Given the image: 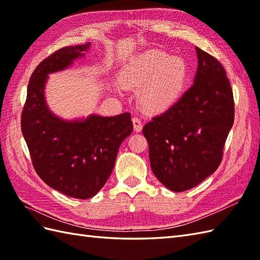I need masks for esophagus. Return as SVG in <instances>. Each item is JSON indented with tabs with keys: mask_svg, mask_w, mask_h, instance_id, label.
Instances as JSON below:
<instances>
[{
	"mask_svg": "<svg viewBox=\"0 0 260 260\" xmlns=\"http://www.w3.org/2000/svg\"><path fill=\"white\" fill-rule=\"evenodd\" d=\"M133 125H134V131L135 132H141L142 131L143 124H142V120L139 117L133 118Z\"/></svg>",
	"mask_w": 260,
	"mask_h": 260,
	"instance_id": "1",
	"label": "esophagus"
}]
</instances>
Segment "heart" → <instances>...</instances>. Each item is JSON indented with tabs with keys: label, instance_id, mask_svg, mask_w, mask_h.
Segmentation results:
<instances>
[{
	"label": "heart",
	"instance_id": "obj_1",
	"mask_svg": "<svg viewBox=\"0 0 260 260\" xmlns=\"http://www.w3.org/2000/svg\"><path fill=\"white\" fill-rule=\"evenodd\" d=\"M187 77L183 60L167 53L150 51L136 58L124 70L121 81L126 87L141 89L140 103L150 110H163L181 95Z\"/></svg>",
	"mask_w": 260,
	"mask_h": 260
}]
</instances>
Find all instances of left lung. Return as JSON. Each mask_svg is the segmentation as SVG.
I'll return each instance as SVG.
<instances>
[{
  "label": "left lung",
  "instance_id": "obj_1",
  "mask_svg": "<svg viewBox=\"0 0 260 260\" xmlns=\"http://www.w3.org/2000/svg\"><path fill=\"white\" fill-rule=\"evenodd\" d=\"M196 50L193 85L143 128L153 173L174 192L192 189L214 173L235 119L233 89L224 68L200 48Z\"/></svg>",
  "mask_w": 260,
  "mask_h": 260
}]
</instances>
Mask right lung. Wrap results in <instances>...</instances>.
<instances>
[{"label":"right lung","mask_w":260,"mask_h":260,"mask_svg":"<svg viewBox=\"0 0 260 260\" xmlns=\"http://www.w3.org/2000/svg\"><path fill=\"white\" fill-rule=\"evenodd\" d=\"M89 48L90 42L64 47L39 63L27 85L21 117L38 175L52 189L76 199H89L102 189L113 172L120 144L133 131L129 113L67 120L49 109L48 76L69 68Z\"/></svg>","instance_id":"obj_1"}]
</instances>
